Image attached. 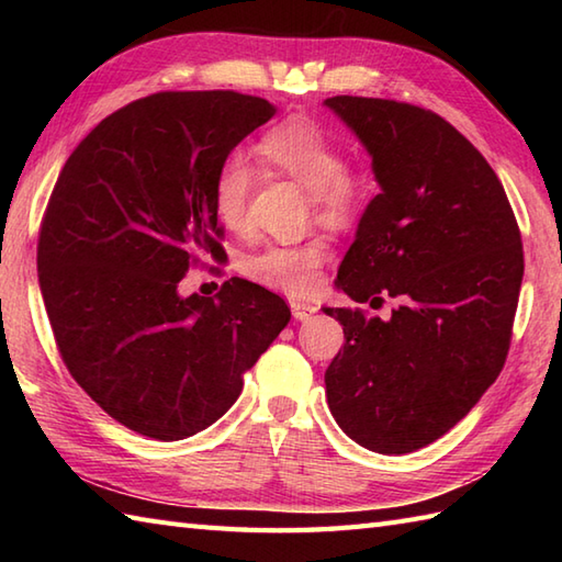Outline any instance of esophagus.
<instances>
[{
	"instance_id": "obj_1",
	"label": "esophagus",
	"mask_w": 562,
	"mask_h": 562,
	"mask_svg": "<svg viewBox=\"0 0 562 562\" xmlns=\"http://www.w3.org/2000/svg\"><path fill=\"white\" fill-rule=\"evenodd\" d=\"M290 306H292L294 318H300V321H308L318 312L316 304H308V302H302V300H292Z\"/></svg>"
}]
</instances>
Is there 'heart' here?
<instances>
[{
    "mask_svg": "<svg viewBox=\"0 0 562 562\" xmlns=\"http://www.w3.org/2000/svg\"><path fill=\"white\" fill-rule=\"evenodd\" d=\"M256 154L268 169L302 183L324 217L348 222L362 210L364 183L348 171L342 145L308 117H290L266 130L256 142ZM250 190V166L236 154L226 157L212 181V210L224 229H244ZM324 258V244H274L248 256L244 272L262 288L304 294L316 284Z\"/></svg>",
    "mask_w": 562,
    "mask_h": 562,
    "instance_id": "heart-1",
    "label": "heart"
}]
</instances>
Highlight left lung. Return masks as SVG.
<instances>
[{
    "instance_id": "left-lung-1",
    "label": "left lung",
    "mask_w": 562,
    "mask_h": 562,
    "mask_svg": "<svg viewBox=\"0 0 562 562\" xmlns=\"http://www.w3.org/2000/svg\"><path fill=\"white\" fill-rule=\"evenodd\" d=\"M372 154L369 202L338 288L391 318L326 308L345 345L326 369L342 432L379 453H411L447 435L503 372L524 274L521 234L483 154L420 105L333 97Z\"/></svg>"
}]
</instances>
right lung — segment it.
Listing matches in <instances>:
<instances>
[{"mask_svg": "<svg viewBox=\"0 0 562 562\" xmlns=\"http://www.w3.org/2000/svg\"><path fill=\"white\" fill-rule=\"evenodd\" d=\"M274 109L238 91H159L123 105L69 154L43 212L38 280L71 379L113 420L186 439L232 408L290 306L232 278L181 296L220 258V164Z\"/></svg>", "mask_w": 562, "mask_h": 562, "instance_id": "1", "label": "right lung"}]
</instances>
